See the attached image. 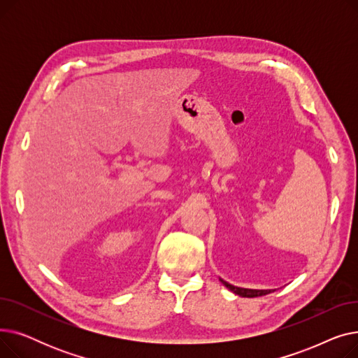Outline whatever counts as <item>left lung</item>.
I'll return each instance as SVG.
<instances>
[{"mask_svg": "<svg viewBox=\"0 0 358 358\" xmlns=\"http://www.w3.org/2000/svg\"><path fill=\"white\" fill-rule=\"evenodd\" d=\"M220 281L223 283V286H227L231 292H234L235 294L238 296H242V297H258V296H266L274 290H257V289H242V287H236V286H232L229 285L228 281H224L220 278Z\"/></svg>", "mask_w": 358, "mask_h": 358, "instance_id": "1", "label": "left lung"}]
</instances>
